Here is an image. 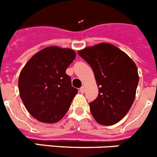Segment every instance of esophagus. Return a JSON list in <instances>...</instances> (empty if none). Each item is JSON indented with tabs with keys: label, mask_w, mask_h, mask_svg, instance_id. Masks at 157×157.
<instances>
[{
	"label": "esophagus",
	"mask_w": 157,
	"mask_h": 157,
	"mask_svg": "<svg viewBox=\"0 0 157 157\" xmlns=\"http://www.w3.org/2000/svg\"><path fill=\"white\" fill-rule=\"evenodd\" d=\"M85 91H86V89L84 86H82L81 88H80V93H81V94H84Z\"/></svg>",
	"instance_id": "1"
}]
</instances>
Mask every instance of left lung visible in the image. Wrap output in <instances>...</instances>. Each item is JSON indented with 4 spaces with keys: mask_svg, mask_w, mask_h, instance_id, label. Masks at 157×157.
I'll return each mask as SVG.
<instances>
[{
    "mask_svg": "<svg viewBox=\"0 0 157 157\" xmlns=\"http://www.w3.org/2000/svg\"><path fill=\"white\" fill-rule=\"evenodd\" d=\"M94 71L99 94L90 103L95 120L110 126L123 119L132 106L139 76L135 63L127 53L102 42L78 52Z\"/></svg>",
    "mask_w": 157,
    "mask_h": 157,
    "instance_id": "8db88e82",
    "label": "left lung"
}]
</instances>
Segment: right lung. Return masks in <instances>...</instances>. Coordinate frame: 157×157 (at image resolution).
<instances>
[{"label":"right lung","instance_id":"1","mask_svg":"<svg viewBox=\"0 0 157 157\" xmlns=\"http://www.w3.org/2000/svg\"><path fill=\"white\" fill-rule=\"evenodd\" d=\"M75 56L71 48L46 47L22 69L18 81L19 95L29 113L38 121L56 123L70 108L78 90L71 86L66 69Z\"/></svg>","mask_w":157,"mask_h":157}]
</instances>
